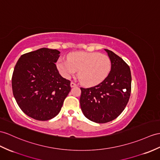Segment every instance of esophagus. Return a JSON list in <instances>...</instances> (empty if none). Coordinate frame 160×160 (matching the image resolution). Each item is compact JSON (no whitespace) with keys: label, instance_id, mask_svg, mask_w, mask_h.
I'll use <instances>...</instances> for the list:
<instances>
[{"label":"esophagus","instance_id":"obj_1","mask_svg":"<svg viewBox=\"0 0 160 160\" xmlns=\"http://www.w3.org/2000/svg\"><path fill=\"white\" fill-rule=\"evenodd\" d=\"M75 86H77V84L75 83H74L73 81H71V87L73 88V87H75Z\"/></svg>","mask_w":160,"mask_h":160}]
</instances>
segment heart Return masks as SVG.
Returning a JSON list of instances; mask_svg holds the SVG:
<instances>
[{
  "mask_svg": "<svg viewBox=\"0 0 160 160\" xmlns=\"http://www.w3.org/2000/svg\"><path fill=\"white\" fill-rule=\"evenodd\" d=\"M68 59L58 62L57 67L61 75L69 79L79 70L80 79L88 86L102 82L111 71L110 58L98 52H74L70 54Z\"/></svg>",
  "mask_w": 160,
  "mask_h": 160,
  "instance_id": "1",
  "label": "heart"
}]
</instances>
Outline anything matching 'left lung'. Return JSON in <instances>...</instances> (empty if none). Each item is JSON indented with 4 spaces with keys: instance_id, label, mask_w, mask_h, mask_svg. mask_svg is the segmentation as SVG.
<instances>
[{
    "instance_id": "1",
    "label": "left lung",
    "mask_w": 160,
    "mask_h": 160,
    "mask_svg": "<svg viewBox=\"0 0 160 160\" xmlns=\"http://www.w3.org/2000/svg\"><path fill=\"white\" fill-rule=\"evenodd\" d=\"M111 62V69L102 82L89 88H81V108L88 119L98 123L114 120L122 113L131 93L130 68L122 58L104 49Z\"/></svg>"
}]
</instances>
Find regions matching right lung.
Segmentation results:
<instances>
[{
	"instance_id": "obj_1",
	"label": "right lung",
	"mask_w": 160,
	"mask_h": 160,
	"mask_svg": "<svg viewBox=\"0 0 160 160\" xmlns=\"http://www.w3.org/2000/svg\"><path fill=\"white\" fill-rule=\"evenodd\" d=\"M60 53L45 48L26 53L14 68V98L21 110L36 120L55 118L71 91V81L60 75L55 64Z\"/></svg>"
}]
</instances>
